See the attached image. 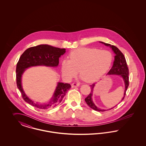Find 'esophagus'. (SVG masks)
<instances>
[{
  "label": "esophagus",
  "instance_id": "esophagus-1",
  "mask_svg": "<svg viewBox=\"0 0 146 146\" xmlns=\"http://www.w3.org/2000/svg\"><path fill=\"white\" fill-rule=\"evenodd\" d=\"M79 85H80V84L78 83H73L72 84V88L78 87V86H79Z\"/></svg>",
  "mask_w": 146,
  "mask_h": 146
}]
</instances>
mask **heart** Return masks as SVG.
<instances>
[{
  "label": "heart",
  "instance_id": "obj_1",
  "mask_svg": "<svg viewBox=\"0 0 146 146\" xmlns=\"http://www.w3.org/2000/svg\"><path fill=\"white\" fill-rule=\"evenodd\" d=\"M69 60L61 62V72L66 79L76 76L79 70L82 78L92 82L99 79L110 69L113 61V55L108 50L96 48H81L72 51Z\"/></svg>",
  "mask_w": 146,
  "mask_h": 146
}]
</instances>
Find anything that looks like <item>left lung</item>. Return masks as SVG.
<instances>
[{"label": "left lung", "instance_id": "left-lung-1", "mask_svg": "<svg viewBox=\"0 0 146 146\" xmlns=\"http://www.w3.org/2000/svg\"><path fill=\"white\" fill-rule=\"evenodd\" d=\"M102 44H104L105 45L110 46L111 47V49L114 52L115 54V59L113 63V66L111 67V69L108 72V74H116L119 75L121 76L123 79L124 83H125V90L124 97L122 98L121 101H123L124 99L125 95H126V91L128 88V86L129 85V70L127 65V63L125 60V56L123 55V54L119 50L118 48L115 46L114 45H111L110 44L104 43V42H101ZM95 84H93L92 85H90L91 87V92L89 95L85 98V101L90 108L92 110L98 111H104L106 110H101L95 105L94 104L92 100V92L93 89L94 88ZM114 108V107H113ZM110 109V110H111Z\"/></svg>", "mask_w": 146, "mask_h": 146}]
</instances>
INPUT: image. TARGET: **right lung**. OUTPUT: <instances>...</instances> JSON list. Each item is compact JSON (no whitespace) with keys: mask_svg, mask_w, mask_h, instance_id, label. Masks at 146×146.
Segmentation results:
<instances>
[{"mask_svg":"<svg viewBox=\"0 0 146 146\" xmlns=\"http://www.w3.org/2000/svg\"><path fill=\"white\" fill-rule=\"evenodd\" d=\"M66 52V49L53 47L46 44L39 45L27 49L22 55L16 66V84L21 92L23 99L28 104L41 110L54 108L60 104L71 86L70 84L58 83L52 100L48 104L35 103L28 98L21 86V76L25 69L32 66L43 65L56 67L59 63V58Z\"/></svg>","mask_w":146,"mask_h":146,"instance_id":"add662e5","label":"right lung"}]
</instances>
